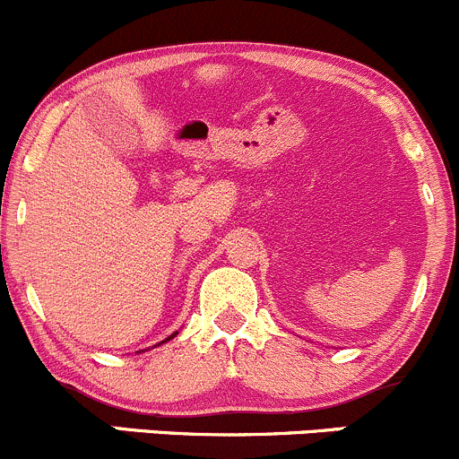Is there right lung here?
I'll return each instance as SVG.
<instances>
[{
	"label": "right lung",
	"instance_id": "right-lung-1",
	"mask_svg": "<svg viewBox=\"0 0 459 459\" xmlns=\"http://www.w3.org/2000/svg\"><path fill=\"white\" fill-rule=\"evenodd\" d=\"M177 334V333H175ZM175 334H170V337L169 339H172V337H175ZM169 339H166V342H169ZM161 343H164V342H161Z\"/></svg>",
	"mask_w": 459,
	"mask_h": 459
}]
</instances>
